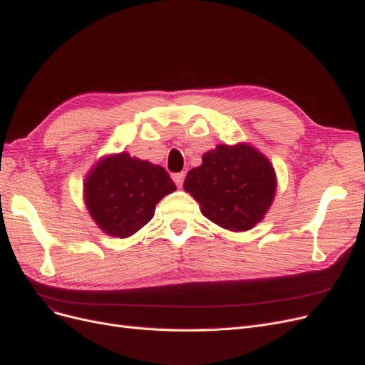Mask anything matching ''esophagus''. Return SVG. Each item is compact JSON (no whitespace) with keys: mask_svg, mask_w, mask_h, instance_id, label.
<instances>
[{"mask_svg":"<svg viewBox=\"0 0 365 365\" xmlns=\"http://www.w3.org/2000/svg\"><path fill=\"white\" fill-rule=\"evenodd\" d=\"M184 178H185V173H184V172H181V173H175V175H173V181H175V184H176V185L180 187V189H181L182 184H184Z\"/></svg>","mask_w":365,"mask_h":365,"instance_id":"esophagus-1","label":"esophagus"}]
</instances>
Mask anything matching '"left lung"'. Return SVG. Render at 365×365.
I'll return each instance as SVG.
<instances>
[{
    "label": "left lung",
    "mask_w": 365,
    "mask_h": 365,
    "mask_svg": "<svg viewBox=\"0 0 365 365\" xmlns=\"http://www.w3.org/2000/svg\"><path fill=\"white\" fill-rule=\"evenodd\" d=\"M184 190L212 222L247 231L268 212L275 193L271 163L250 145H219L185 176Z\"/></svg>",
    "instance_id": "left-lung-1"
}]
</instances>
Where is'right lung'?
<instances>
[{
  "label": "right lung",
  "mask_w": 365,
  "mask_h": 365,
  "mask_svg": "<svg viewBox=\"0 0 365 365\" xmlns=\"http://www.w3.org/2000/svg\"><path fill=\"white\" fill-rule=\"evenodd\" d=\"M176 189L161 165L129 153L98 161L85 181V202L105 233L128 237L153 217L155 205Z\"/></svg>",
  "instance_id": "add662e5"
}]
</instances>
